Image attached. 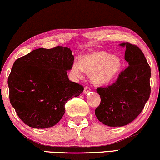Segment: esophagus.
<instances>
[{
    "mask_svg": "<svg viewBox=\"0 0 160 160\" xmlns=\"http://www.w3.org/2000/svg\"><path fill=\"white\" fill-rule=\"evenodd\" d=\"M89 91H90V89H89V87H84V94H87L88 92H89Z\"/></svg>",
    "mask_w": 160,
    "mask_h": 160,
    "instance_id": "1",
    "label": "esophagus"
}]
</instances>
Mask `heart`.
I'll return each instance as SVG.
<instances>
[{
  "mask_svg": "<svg viewBox=\"0 0 160 160\" xmlns=\"http://www.w3.org/2000/svg\"><path fill=\"white\" fill-rule=\"evenodd\" d=\"M122 67L121 58L104 51H97L86 54L82 58V64L75 61L72 73L76 77H82L84 70L92 73V82L96 85H106L118 77Z\"/></svg>",
  "mask_w": 160,
  "mask_h": 160,
  "instance_id": "heart-1",
  "label": "heart"
}]
</instances>
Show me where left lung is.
<instances>
[{
    "label": "left lung",
    "instance_id": "1",
    "mask_svg": "<svg viewBox=\"0 0 160 160\" xmlns=\"http://www.w3.org/2000/svg\"><path fill=\"white\" fill-rule=\"evenodd\" d=\"M119 46L126 48L124 60L128 67L112 85L97 89L101 101L95 113L100 122L109 127H122L132 122L151 93V68L143 52L128 42Z\"/></svg>",
    "mask_w": 160,
    "mask_h": 160
}]
</instances>
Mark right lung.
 <instances>
[{
    "instance_id": "right-lung-1",
    "label": "right lung",
    "mask_w": 160,
    "mask_h": 160,
    "mask_svg": "<svg viewBox=\"0 0 160 160\" xmlns=\"http://www.w3.org/2000/svg\"><path fill=\"white\" fill-rule=\"evenodd\" d=\"M74 57L68 47L35 49L15 61L8 78L9 99L22 121L43 129L58 124L65 104L84 87L69 80Z\"/></svg>"
}]
</instances>
